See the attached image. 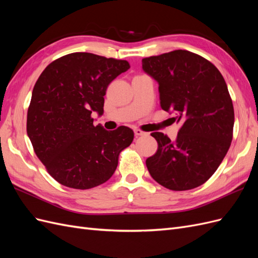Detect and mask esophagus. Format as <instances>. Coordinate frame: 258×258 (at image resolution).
Instances as JSON below:
<instances>
[{
	"label": "esophagus",
	"mask_w": 258,
	"mask_h": 258,
	"mask_svg": "<svg viewBox=\"0 0 258 258\" xmlns=\"http://www.w3.org/2000/svg\"><path fill=\"white\" fill-rule=\"evenodd\" d=\"M135 135L136 136H144V135H146V132H144V131H142L141 129H135Z\"/></svg>",
	"instance_id": "esophagus-1"
}]
</instances>
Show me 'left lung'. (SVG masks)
Instances as JSON below:
<instances>
[{
  "instance_id": "8db88e82",
  "label": "left lung",
  "mask_w": 258,
  "mask_h": 258,
  "mask_svg": "<svg viewBox=\"0 0 258 258\" xmlns=\"http://www.w3.org/2000/svg\"><path fill=\"white\" fill-rule=\"evenodd\" d=\"M142 68L159 84L162 110L181 123L174 141L151 134L158 150L146 159L148 172L168 189H192L213 175L231 144L235 112L227 85L213 63L188 50L144 58Z\"/></svg>"
}]
</instances>
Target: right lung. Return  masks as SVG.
<instances>
[{"instance_id":"right-lung-1","label":"right lung","mask_w":258,"mask_h":258,"mask_svg":"<svg viewBox=\"0 0 258 258\" xmlns=\"http://www.w3.org/2000/svg\"><path fill=\"white\" fill-rule=\"evenodd\" d=\"M129 68L126 60L73 52L52 61L38 77L27 132L37 158L58 183L89 189L114 174L135 134L124 126L113 131L95 126L91 114H103L107 86Z\"/></svg>"}]
</instances>
